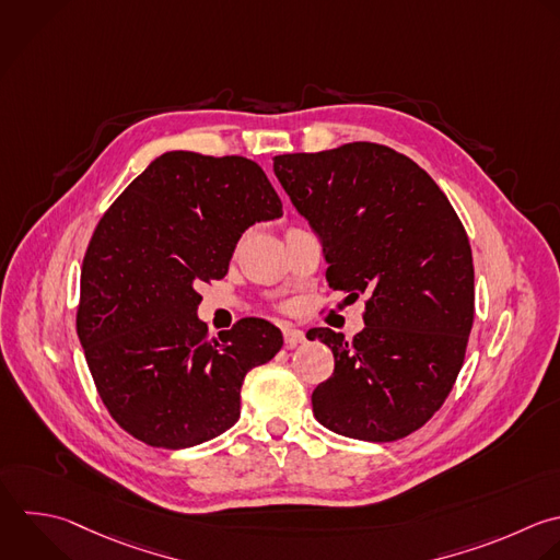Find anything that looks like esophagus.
<instances>
[{
	"label": "esophagus",
	"mask_w": 560,
	"mask_h": 560,
	"mask_svg": "<svg viewBox=\"0 0 560 560\" xmlns=\"http://www.w3.org/2000/svg\"><path fill=\"white\" fill-rule=\"evenodd\" d=\"M282 335H284V346H287V348H295L298 343H304V339H306L304 330L293 328V326H284V328H282Z\"/></svg>",
	"instance_id": "esophagus-1"
}]
</instances>
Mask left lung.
Returning a JSON list of instances; mask_svg holds the SVG:
<instances>
[{
	"label": "left lung",
	"mask_w": 560,
	"mask_h": 560,
	"mask_svg": "<svg viewBox=\"0 0 560 560\" xmlns=\"http://www.w3.org/2000/svg\"><path fill=\"white\" fill-rule=\"evenodd\" d=\"M273 173L319 236L326 280L365 328L350 341L315 328L335 357L311 396L335 433L392 442L420 429L448 396L475 315L468 236L438 184L372 142L273 158ZM308 337V335H306Z\"/></svg>",
	"instance_id": "obj_1"
}]
</instances>
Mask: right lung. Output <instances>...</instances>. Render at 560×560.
<instances>
[{
    "label": "right lung",
    "mask_w": 560,
    "mask_h": 560,
    "mask_svg": "<svg viewBox=\"0 0 560 560\" xmlns=\"http://www.w3.org/2000/svg\"><path fill=\"white\" fill-rule=\"evenodd\" d=\"M282 217L262 168L238 155H160L101 219L81 271L77 332L98 394L133 438L186 448L241 416L245 374L282 348L247 317L210 337L199 284L228 273L243 232Z\"/></svg>",
    "instance_id": "right-lung-1"
}]
</instances>
